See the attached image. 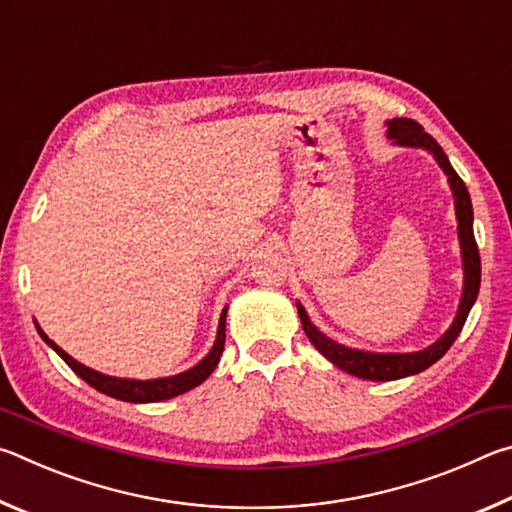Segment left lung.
<instances>
[{"instance_id": "obj_1", "label": "left lung", "mask_w": 512, "mask_h": 512, "mask_svg": "<svg viewBox=\"0 0 512 512\" xmlns=\"http://www.w3.org/2000/svg\"><path fill=\"white\" fill-rule=\"evenodd\" d=\"M386 128H388L386 137L388 140H393L395 146L424 149L433 155V160L438 162V167L445 171L449 189H452V196H454V210H456V223H458V244H461V259H463V293H461V302H458L456 316L447 332L440 336L436 343H431L429 348L418 350V352H368V350L348 348V345L329 339L327 334L320 332V329L311 323L305 307H302L300 302H296L302 329H305L311 345H314V348L323 354L327 361H332L336 368L348 372V375H354L359 379H370V381H393V379L411 377L433 366V363L452 348L456 336L461 334L467 314H470V309L476 302V296H479V287H481V257H479V248H476L474 228H472L474 212H472L470 192H467L461 176H458L452 164H449L445 151L440 149V144L433 140L429 133H424V128L418 124V121L406 119V117H395L386 121Z\"/></svg>"}]
</instances>
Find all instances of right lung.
I'll use <instances>...</instances> for the list:
<instances>
[{"instance_id": "right-lung-1", "label": "right lung", "mask_w": 512, "mask_h": 512, "mask_svg": "<svg viewBox=\"0 0 512 512\" xmlns=\"http://www.w3.org/2000/svg\"><path fill=\"white\" fill-rule=\"evenodd\" d=\"M225 316H228V307H223L221 318H219V329H216V339L212 350L205 354V357L185 372H178V375L171 377H158V379H126V377H110L103 375L99 370H92L88 366H83L81 361H76L74 357L58 348V345L49 339V336L42 332V327L36 323V329L40 334V339L45 341L51 350H54L60 359H63L69 368H72L76 375H79L83 381H88L92 388H97L99 393L115 397V400L121 402H133V404H149V402H162V400H171V397L183 395L187 391H192L198 384L212 375L216 363H219L221 354H223V345H225Z\"/></svg>"}]
</instances>
